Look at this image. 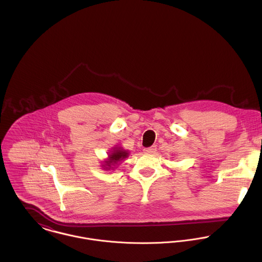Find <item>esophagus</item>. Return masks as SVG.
I'll list each match as a JSON object with an SVG mask.
<instances>
[{"label":"esophagus","instance_id":"1","mask_svg":"<svg viewBox=\"0 0 262 262\" xmlns=\"http://www.w3.org/2000/svg\"><path fill=\"white\" fill-rule=\"evenodd\" d=\"M155 150H156V146H155V145H153V146H150V147H146V148H144L143 151H144L145 153H147V154H150V153H154V152H155Z\"/></svg>","mask_w":262,"mask_h":262}]
</instances>
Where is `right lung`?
I'll list each match as a JSON object with an SVG mask.
<instances>
[{
  "label": "right lung",
  "instance_id": "obj_1",
  "mask_svg": "<svg viewBox=\"0 0 262 262\" xmlns=\"http://www.w3.org/2000/svg\"><path fill=\"white\" fill-rule=\"evenodd\" d=\"M128 155V152L125 151V150L117 149L113 151L112 154L109 155V158H110V161H107V164L109 167H111V164H117V162H119L120 160L124 159L125 157H127Z\"/></svg>",
  "mask_w": 262,
  "mask_h": 262
}]
</instances>
